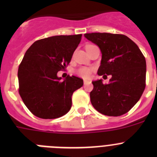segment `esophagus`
<instances>
[{
    "label": "esophagus",
    "instance_id": "34e87169",
    "mask_svg": "<svg viewBox=\"0 0 157 157\" xmlns=\"http://www.w3.org/2000/svg\"><path fill=\"white\" fill-rule=\"evenodd\" d=\"M83 82H84V84H85V85L86 84H87V83L90 82V81H89V80H86V79H84V81Z\"/></svg>",
    "mask_w": 157,
    "mask_h": 157
}]
</instances>
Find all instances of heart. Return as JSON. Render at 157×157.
Returning <instances> with one entry per match:
<instances>
[{"instance_id":"1","label":"heart","mask_w":157,"mask_h":157,"mask_svg":"<svg viewBox=\"0 0 157 157\" xmlns=\"http://www.w3.org/2000/svg\"><path fill=\"white\" fill-rule=\"evenodd\" d=\"M76 74L83 78H89L92 74V69L82 67H80L76 70Z\"/></svg>"}]
</instances>
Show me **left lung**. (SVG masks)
I'll return each instance as SVG.
<instances>
[{
	"mask_svg": "<svg viewBox=\"0 0 157 157\" xmlns=\"http://www.w3.org/2000/svg\"><path fill=\"white\" fill-rule=\"evenodd\" d=\"M84 36L98 45L102 54L98 75H112L109 84H104L102 79L92 82L91 104L105 116L125 114L139 101L145 88V56L123 34L90 33Z\"/></svg>",
	"mask_w": 157,
	"mask_h": 157,
	"instance_id": "obj_1",
	"label": "left lung"
}]
</instances>
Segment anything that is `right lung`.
Instances as JSON below:
<instances>
[{"instance_id":"right-lung-1","label":"right lung","mask_w":157,"mask_h":157,"mask_svg":"<svg viewBox=\"0 0 157 157\" xmlns=\"http://www.w3.org/2000/svg\"><path fill=\"white\" fill-rule=\"evenodd\" d=\"M82 34L59 35L36 41L25 53L18 78L23 103L41 119H56L69 112L73 93L83 80L68 76L62 80L57 72L70 63Z\"/></svg>"}]
</instances>
